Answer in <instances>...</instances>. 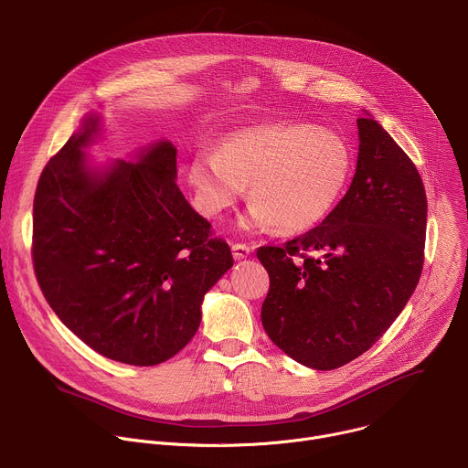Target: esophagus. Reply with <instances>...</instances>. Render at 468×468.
I'll list each match as a JSON object with an SVG mask.
<instances>
[{"instance_id": "esophagus-1", "label": "esophagus", "mask_w": 468, "mask_h": 468, "mask_svg": "<svg viewBox=\"0 0 468 468\" xmlns=\"http://www.w3.org/2000/svg\"><path fill=\"white\" fill-rule=\"evenodd\" d=\"M231 251L235 261H242L251 253V248L248 244H231Z\"/></svg>"}]
</instances>
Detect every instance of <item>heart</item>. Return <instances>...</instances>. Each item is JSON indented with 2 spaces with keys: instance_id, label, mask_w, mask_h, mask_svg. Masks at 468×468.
Masks as SVG:
<instances>
[{
  "instance_id": "1",
  "label": "heart",
  "mask_w": 468,
  "mask_h": 468,
  "mask_svg": "<svg viewBox=\"0 0 468 468\" xmlns=\"http://www.w3.org/2000/svg\"><path fill=\"white\" fill-rule=\"evenodd\" d=\"M354 168L348 144L329 129L278 120L235 129L217 152H197L186 168L196 207L218 217L250 188L242 231L276 226L303 233L325 220L345 196Z\"/></svg>"
}]
</instances>
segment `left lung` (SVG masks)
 <instances>
[{
  "mask_svg": "<svg viewBox=\"0 0 468 468\" xmlns=\"http://www.w3.org/2000/svg\"><path fill=\"white\" fill-rule=\"evenodd\" d=\"M357 129V166L339 206L283 248L257 250L271 276L261 309L266 335L314 370L365 354L404 311L424 262L420 174L368 111Z\"/></svg>",
  "mask_w": 468,
  "mask_h": 468,
  "instance_id": "obj_1",
  "label": "left lung"
}]
</instances>
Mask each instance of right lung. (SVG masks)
Masks as SVG:
<instances>
[{
    "label": "right lung",
    "instance_id": "1",
    "mask_svg": "<svg viewBox=\"0 0 468 468\" xmlns=\"http://www.w3.org/2000/svg\"><path fill=\"white\" fill-rule=\"evenodd\" d=\"M101 114L46 165L33 204V262L60 322L98 354L152 367L183 350L233 257L176 185V146L159 139L103 165L89 154Z\"/></svg>",
    "mask_w": 468,
    "mask_h": 468
}]
</instances>
